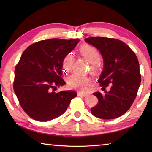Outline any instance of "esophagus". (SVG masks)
<instances>
[{
    "instance_id": "obj_1",
    "label": "esophagus",
    "mask_w": 152,
    "mask_h": 152,
    "mask_svg": "<svg viewBox=\"0 0 152 152\" xmlns=\"http://www.w3.org/2000/svg\"><path fill=\"white\" fill-rule=\"evenodd\" d=\"M78 96H86L88 95V93H83V92H78Z\"/></svg>"
}]
</instances>
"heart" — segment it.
I'll list each match as a JSON object with an SVG mask.
<instances>
[{
  "label": "heart",
  "instance_id": "heart-1",
  "mask_svg": "<svg viewBox=\"0 0 152 152\" xmlns=\"http://www.w3.org/2000/svg\"><path fill=\"white\" fill-rule=\"evenodd\" d=\"M79 51L83 57L92 63L94 68L98 66L100 53L97 48L88 44H83L80 47ZM74 61L72 53H69L64 56L62 62V69L64 72L67 73L72 70ZM89 83L90 80L88 78L78 74H72L67 79V84L70 88L79 89L82 91H87Z\"/></svg>",
  "mask_w": 152,
  "mask_h": 152
}]
</instances>
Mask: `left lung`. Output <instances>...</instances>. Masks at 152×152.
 Here are the masks:
<instances>
[{
	"mask_svg": "<svg viewBox=\"0 0 152 152\" xmlns=\"http://www.w3.org/2000/svg\"><path fill=\"white\" fill-rule=\"evenodd\" d=\"M87 43L97 48L104 60V70L99 80L102 91L111 86L109 91L96 92L98 104L91 109L95 117L104 119L124 114L133 104L141 82L140 66L134 51L124 42L115 38H87Z\"/></svg>",
	"mask_w": 152,
	"mask_h": 152,
	"instance_id": "obj_1",
	"label": "left lung"
}]
</instances>
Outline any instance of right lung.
<instances>
[{
	"mask_svg": "<svg viewBox=\"0 0 152 152\" xmlns=\"http://www.w3.org/2000/svg\"><path fill=\"white\" fill-rule=\"evenodd\" d=\"M72 40L52 38L30 45L15 68L14 90L21 108L34 120L46 121L66 110L77 93H56L65 83L61 77L62 62L78 43Z\"/></svg>",
	"mask_w": 152,
	"mask_h": 152,
	"instance_id": "1",
	"label": "right lung"
}]
</instances>
